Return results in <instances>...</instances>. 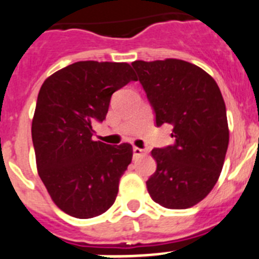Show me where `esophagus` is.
<instances>
[{"label": "esophagus", "instance_id": "esophagus-1", "mask_svg": "<svg viewBox=\"0 0 259 259\" xmlns=\"http://www.w3.org/2000/svg\"><path fill=\"white\" fill-rule=\"evenodd\" d=\"M133 153H134V157H139V156L147 155V151L143 148H139V147H134L133 148Z\"/></svg>", "mask_w": 259, "mask_h": 259}]
</instances>
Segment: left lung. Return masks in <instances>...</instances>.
Returning a JSON list of instances; mask_svg holds the SVG:
<instances>
[{
  "label": "left lung",
  "mask_w": 259,
  "mask_h": 259,
  "mask_svg": "<svg viewBox=\"0 0 259 259\" xmlns=\"http://www.w3.org/2000/svg\"><path fill=\"white\" fill-rule=\"evenodd\" d=\"M132 66L156 125H171L176 141L151 152L157 167L147 190L164 208H191L213 190L227 152L230 133L220 88L210 74L185 60H135Z\"/></svg>",
  "instance_id": "left-lung-1"
}]
</instances>
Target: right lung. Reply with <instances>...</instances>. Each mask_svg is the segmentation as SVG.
Wrapping results in <instances>:
<instances>
[{"instance_id":"1","label":"right lung","mask_w":259,"mask_h":259,"mask_svg":"<svg viewBox=\"0 0 259 259\" xmlns=\"http://www.w3.org/2000/svg\"><path fill=\"white\" fill-rule=\"evenodd\" d=\"M137 81L127 63H73L45 80L32 121L38 176L64 213L86 220L115 202L121 176L132 162L129 143L93 141L116 90Z\"/></svg>"}]
</instances>
